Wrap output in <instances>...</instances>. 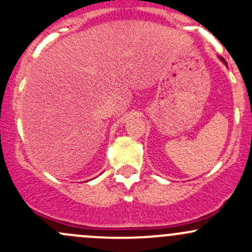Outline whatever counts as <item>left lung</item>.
Wrapping results in <instances>:
<instances>
[{
	"instance_id": "left-lung-1",
	"label": "left lung",
	"mask_w": 252,
	"mask_h": 252,
	"mask_svg": "<svg viewBox=\"0 0 252 252\" xmlns=\"http://www.w3.org/2000/svg\"><path fill=\"white\" fill-rule=\"evenodd\" d=\"M220 59H221V60H222V62H223L224 63H226V62H224V59H223V58H221V57H220ZM226 65H227V63H226Z\"/></svg>"
}]
</instances>
